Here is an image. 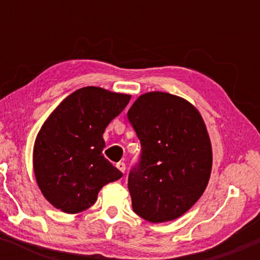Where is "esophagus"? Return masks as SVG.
Wrapping results in <instances>:
<instances>
[{
    "mask_svg": "<svg viewBox=\"0 0 260 260\" xmlns=\"http://www.w3.org/2000/svg\"><path fill=\"white\" fill-rule=\"evenodd\" d=\"M116 166H117V169L120 170V171H122V172L126 171V164L122 162V161H120V162L116 164Z\"/></svg>",
    "mask_w": 260,
    "mask_h": 260,
    "instance_id": "1",
    "label": "esophagus"
}]
</instances>
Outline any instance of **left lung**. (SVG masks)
I'll return each instance as SVG.
<instances>
[{
  "label": "left lung",
  "instance_id": "obj_1",
  "mask_svg": "<svg viewBox=\"0 0 260 260\" xmlns=\"http://www.w3.org/2000/svg\"><path fill=\"white\" fill-rule=\"evenodd\" d=\"M127 117L142 148L128 176L134 213L150 222L177 219L210 177L213 154L201 113L184 99L153 91L134 101Z\"/></svg>",
  "mask_w": 260,
  "mask_h": 260
}]
</instances>
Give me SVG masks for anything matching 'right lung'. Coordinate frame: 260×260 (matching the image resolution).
I'll return each mask as SVG.
<instances>
[{
	"mask_svg": "<svg viewBox=\"0 0 260 260\" xmlns=\"http://www.w3.org/2000/svg\"><path fill=\"white\" fill-rule=\"evenodd\" d=\"M126 94L85 86L49 116L34 144V172L45 198L63 213L90 208L105 184L123 176L105 159L103 134L129 103Z\"/></svg>",
	"mask_w": 260,
	"mask_h": 260,
	"instance_id": "obj_1",
	"label": "right lung"
}]
</instances>
